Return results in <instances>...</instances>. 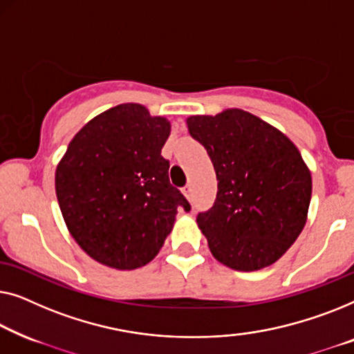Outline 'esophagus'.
Listing matches in <instances>:
<instances>
[{"instance_id":"34e87169","label":"esophagus","mask_w":354,"mask_h":354,"mask_svg":"<svg viewBox=\"0 0 354 354\" xmlns=\"http://www.w3.org/2000/svg\"><path fill=\"white\" fill-rule=\"evenodd\" d=\"M183 194H184V196H186L187 198H191V196H192V187H191V186H184V187H183Z\"/></svg>"}]
</instances>
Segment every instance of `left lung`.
<instances>
[{"label": "left lung", "mask_w": 354, "mask_h": 354, "mask_svg": "<svg viewBox=\"0 0 354 354\" xmlns=\"http://www.w3.org/2000/svg\"><path fill=\"white\" fill-rule=\"evenodd\" d=\"M218 179L210 210L197 215L213 257L257 271L286 253L306 223L311 173L286 134L241 109L187 118Z\"/></svg>", "instance_id": "left-lung-1"}]
</instances>
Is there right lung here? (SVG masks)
<instances>
[{
	"label": "right lung",
	"mask_w": 354,
	"mask_h": 354,
	"mask_svg": "<svg viewBox=\"0 0 354 354\" xmlns=\"http://www.w3.org/2000/svg\"><path fill=\"white\" fill-rule=\"evenodd\" d=\"M171 125L141 104H120L73 136L56 170L64 221L93 260L136 270L153 260L178 208L191 210L168 178L162 147Z\"/></svg>",
	"instance_id": "add662e5"
}]
</instances>
